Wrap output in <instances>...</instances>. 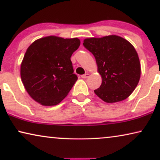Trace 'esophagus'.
I'll return each mask as SVG.
<instances>
[{
    "instance_id": "obj_1",
    "label": "esophagus",
    "mask_w": 160,
    "mask_h": 160,
    "mask_svg": "<svg viewBox=\"0 0 160 160\" xmlns=\"http://www.w3.org/2000/svg\"><path fill=\"white\" fill-rule=\"evenodd\" d=\"M89 76V74L88 73H87L84 74V75H82V78H88Z\"/></svg>"
}]
</instances>
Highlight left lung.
<instances>
[{
  "instance_id": "left-lung-1",
  "label": "left lung",
  "mask_w": 160,
  "mask_h": 160,
  "mask_svg": "<svg viewBox=\"0 0 160 160\" xmlns=\"http://www.w3.org/2000/svg\"><path fill=\"white\" fill-rule=\"evenodd\" d=\"M84 47L95 57L102 84L95 93L106 102L122 101L130 96L138 84L141 64L131 43L111 35L86 38Z\"/></svg>"
}]
</instances>
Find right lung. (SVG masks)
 Returning a JSON list of instances; mask_svg holds the SVG:
<instances>
[{"mask_svg": "<svg viewBox=\"0 0 160 160\" xmlns=\"http://www.w3.org/2000/svg\"><path fill=\"white\" fill-rule=\"evenodd\" d=\"M80 46L77 38L47 36L35 41L26 51L20 68L24 87L43 106L60 103L77 80L71 60Z\"/></svg>", "mask_w": 160, "mask_h": 160, "instance_id": "1", "label": "right lung"}]
</instances>
